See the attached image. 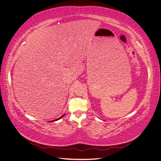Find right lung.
<instances>
[{
	"label": "right lung",
	"instance_id": "obj_1",
	"mask_svg": "<svg viewBox=\"0 0 161 161\" xmlns=\"http://www.w3.org/2000/svg\"><path fill=\"white\" fill-rule=\"evenodd\" d=\"M64 115H62V116H61V117H60V118H58V119H55V120H54V121H57V120H58V119H60V118H62V117H63V116H64Z\"/></svg>",
	"mask_w": 161,
	"mask_h": 161
}]
</instances>
